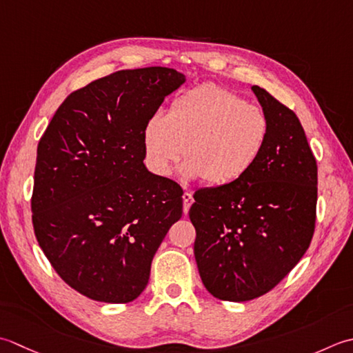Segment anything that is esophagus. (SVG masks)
I'll list each match as a JSON object with an SVG mask.
<instances>
[{
    "instance_id": "obj_1",
    "label": "esophagus",
    "mask_w": 353,
    "mask_h": 353,
    "mask_svg": "<svg viewBox=\"0 0 353 353\" xmlns=\"http://www.w3.org/2000/svg\"><path fill=\"white\" fill-rule=\"evenodd\" d=\"M183 204H184V214L189 213V208L193 204V195L190 192H184L183 193Z\"/></svg>"
}]
</instances>
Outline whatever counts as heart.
<instances>
[{
	"label": "heart",
	"mask_w": 353,
	"mask_h": 353,
	"mask_svg": "<svg viewBox=\"0 0 353 353\" xmlns=\"http://www.w3.org/2000/svg\"><path fill=\"white\" fill-rule=\"evenodd\" d=\"M270 119L261 106L214 83H203L170 103L168 116L155 112L143 129L150 172L169 176L184 155L183 175L227 185L245 176L262 155Z\"/></svg>",
	"instance_id": "obj_1"
}]
</instances>
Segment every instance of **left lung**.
I'll use <instances>...</instances> for the list:
<instances>
[{
  "mask_svg": "<svg viewBox=\"0 0 353 353\" xmlns=\"http://www.w3.org/2000/svg\"><path fill=\"white\" fill-rule=\"evenodd\" d=\"M270 119L262 155L237 181L195 192L193 253L213 297L247 301L271 291L309 248L317 207V161L299 117L251 86Z\"/></svg>",
  "mask_w": 353,
  "mask_h": 353,
  "instance_id": "obj_1",
  "label": "left lung"
}]
</instances>
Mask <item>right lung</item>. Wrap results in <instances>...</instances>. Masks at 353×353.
<instances>
[{"label":"right lung","instance_id":"add662e5","mask_svg":"<svg viewBox=\"0 0 353 353\" xmlns=\"http://www.w3.org/2000/svg\"><path fill=\"white\" fill-rule=\"evenodd\" d=\"M184 82L166 67L116 71L71 92L41 137L34 236L63 282L91 300L139 297L181 218V187L143 163V129Z\"/></svg>","mask_w":353,"mask_h":353}]
</instances>
